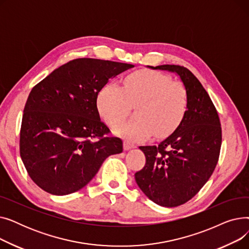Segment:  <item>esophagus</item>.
Listing matches in <instances>:
<instances>
[{
    "instance_id": "obj_1",
    "label": "esophagus",
    "mask_w": 249,
    "mask_h": 249,
    "mask_svg": "<svg viewBox=\"0 0 249 249\" xmlns=\"http://www.w3.org/2000/svg\"><path fill=\"white\" fill-rule=\"evenodd\" d=\"M133 147H135L133 144H131V143H130L129 141H124V149L125 150H129V149H131V148H133Z\"/></svg>"
}]
</instances>
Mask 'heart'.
Instances as JSON below:
<instances>
[{
    "label": "heart",
    "instance_id": "heart-1",
    "mask_svg": "<svg viewBox=\"0 0 249 249\" xmlns=\"http://www.w3.org/2000/svg\"><path fill=\"white\" fill-rule=\"evenodd\" d=\"M190 104L184 84L154 71L128 75L121 88L114 82L98 94L97 107L109 126L121 125L136 107V119L122 125L117 132L132 142L172 135L184 121Z\"/></svg>",
    "mask_w": 249,
    "mask_h": 249
}]
</instances>
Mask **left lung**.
<instances>
[{"instance_id":"8db88e82","label":"left lung","mask_w":249,"mask_h":249,"mask_svg":"<svg viewBox=\"0 0 249 249\" xmlns=\"http://www.w3.org/2000/svg\"><path fill=\"white\" fill-rule=\"evenodd\" d=\"M177 72L189 91L184 121L159 145L140 146L145 164L135 173L141 191L154 203L177 207L198 194L217 165L222 129L218 112L202 84L187 68L175 64L149 67Z\"/></svg>"}]
</instances>
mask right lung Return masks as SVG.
I'll list each match as a JSON object with an SVG mask.
<instances>
[{
  "label": "right lung",
  "instance_id": "right-lung-1",
  "mask_svg": "<svg viewBox=\"0 0 249 249\" xmlns=\"http://www.w3.org/2000/svg\"><path fill=\"white\" fill-rule=\"evenodd\" d=\"M133 64L72 59L33 87L20 129V156L31 179L57 196L84 188L123 142L101 119L97 98L110 77Z\"/></svg>",
  "mask_w": 249,
  "mask_h": 249
}]
</instances>
